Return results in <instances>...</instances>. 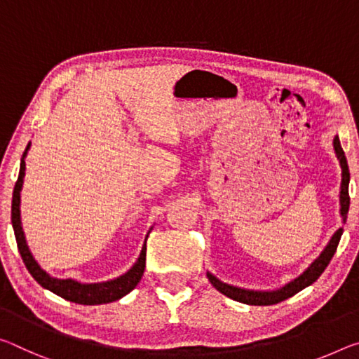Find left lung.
<instances>
[{"mask_svg": "<svg viewBox=\"0 0 359 359\" xmlns=\"http://www.w3.org/2000/svg\"><path fill=\"white\" fill-rule=\"evenodd\" d=\"M334 150H335V153H337L340 166H342V185H340V214H342L344 222H345L346 214H348V208H350V195H348L350 170H348V163H346L345 153L342 150V145H340V140L337 135L334 137ZM342 233H344V226L334 233L331 241H329L327 246L324 248V251L320 254V257L313 262V264L302 273V275H300L299 278H295L294 281L287 283L284 287L278 289V291L262 292V291H249V289L235 287V286H230V284L219 281L217 278L210 275V273H208V280L210 281V284H212L215 289H217L219 292H222L224 295H226V297H230L233 300H236V302L248 304V305H275L278 302H283V300L292 297L294 294H297L299 291H302V289H305L306 286H310V284L315 283L318 278L321 276V273L326 270V266L329 265V262H331L332 255L335 254V251H337V246H339V241H340V236H342Z\"/></svg>", "mask_w": 359, "mask_h": 359, "instance_id": "obj_1", "label": "left lung"}]
</instances>
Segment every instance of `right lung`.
Wrapping results in <instances>:
<instances>
[{
  "label": "right lung",
  "instance_id": "right-lung-1",
  "mask_svg": "<svg viewBox=\"0 0 359 359\" xmlns=\"http://www.w3.org/2000/svg\"><path fill=\"white\" fill-rule=\"evenodd\" d=\"M30 149V144L27 145V149L22 155L20 161V170H19V179L15 182L14 193H13V209H11V220H13V229L17 241V248L22 255V260L27 266V270L30 271V275L35 278L39 286L44 289H49L50 292L60 295L62 299L70 300V302L81 304V305H100L115 302V300L124 297L129 294L133 289L137 286L142 275L145 270V257H147V240L139 259L133 265L128 273H124L123 276L116 278V280L105 281V283H94V284H81L75 280H59V278L49 276L46 271L41 270V266L36 264V260L33 259L30 249L27 246L24 230H22L20 224V190L22 184H24V175H25V161L24 158L27 156V151ZM149 238V236H147Z\"/></svg>",
  "mask_w": 359,
  "mask_h": 359
}]
</instances>
